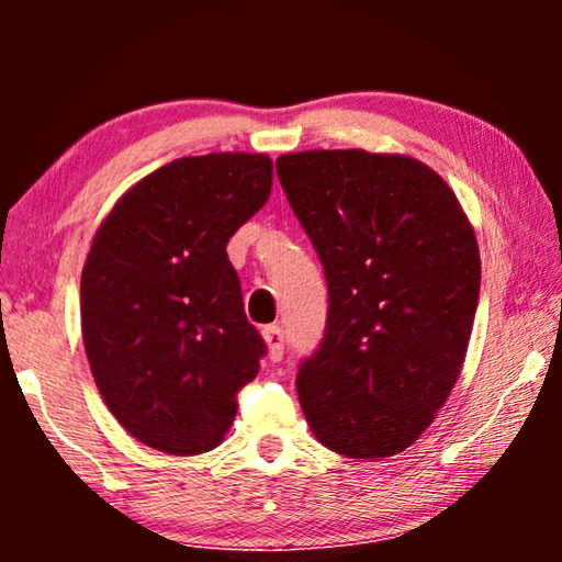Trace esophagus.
Instances as JSON below:
<instances>
[{
  "mask_svg": "<svg viewBox=\"0 0 562 562\" xmlns=\"http://www.w3.org/2000/svg\"><path fill=\"white\" fill-rule=\"evenodd\" d=\"M263 340L268 345V358L271 360H281L283 358V329L281 327H266L263 329Z\"/></svg>",
  "mask_w": 562,
  "mask_h": 562,
  "instance_id": "esophagus-1",
  "label": "esophagus"
}]
</instances>
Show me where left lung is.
I'll return each mask as SVG.
<instances>
[{
	"mask_svg": "<svg viewBox=\"0 0 562 562\" xmlns=\"http://www.w3.org/2000/svg\"><path fill=\"white\" fill-rule=\"evenodd\" d=\"M327 276V327L296 375L317 440L389 458L432 425L463 368L481 289L475 233L452 189L398 153L276 160Z\"/></svg>",
	"mask_w": 562,
	"mask_h": 562,
	"instance_id": "1",
	"label": "left lung"
}]
</instances>
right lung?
Listing matches in <instances>:
<instances>
[{
  "label": "right lung",
  "mask_w": 562,
  "mask_h": 562,
  "mask_svg": "<svg viewBox=\"0 0 562 562\" xmlns=\"http://www.w3.org/2000/svg\"><path fill=\"white\" fill-rule=\"evenodd\" d=\"M266 153L160 166L99 225L81 271V335L99 394L135 440L199 456L225 440L263 337L227 243L271 196Z\"/></svg>",
  "instance_id": "1"
}]
</instances>
